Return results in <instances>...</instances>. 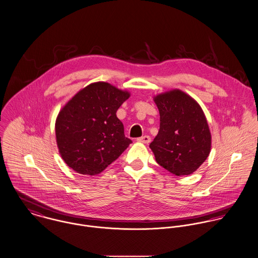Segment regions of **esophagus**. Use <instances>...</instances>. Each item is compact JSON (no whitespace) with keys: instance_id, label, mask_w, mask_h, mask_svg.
Masks as SVG:
<instances>
[{"instance_id":"34e87169","label":"esophagus","mask_w":258,"mask_h":258,"mask_svg":"<svg viewBox=\"0 0 258 258\" xmlns=\"http://www.w3.org/2000/svg\"><path fill=\"white\" fill-rule=\"evenodd\" d=\"M138 142H139V143L148 144V143H150V137H148V136H143L142 138H139V139H138Z\"/></svg>"}]
</instances>
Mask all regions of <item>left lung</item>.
<instances>
[{
  "label": "left lung",
  "mask_w": 258,
  "mask_h": 258,
  "mask_svg": "<svg viewBox=\"0 0 258 258\" xmlns=\"http://www.w3.org/2000/svg\"><path fill=\"white\" fill-rule=\"evenodd\" d=\"M160 127L150 143L156 162L177 176L190 175L208 158L212 147L209 124L198 102L179 89L153 97Z\"/></svg>",
  "instance_id": "obj_1"
}]
</instances>
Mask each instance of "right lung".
I'll return each mask as SVG.
<instances>
[{
    "label": "right lung",
    "instance_id": "right-lung-1",
    "mask_svg": "<svg viewBox=\"0 0 258 258\" xmlns=\"http://www.w3.org/2000/svg\"><path fill=\"white\" fill-rule=\"evenodd\" d=\"M131 96L107 82H95L77 92L55 120L58 151L64 162L83 175H98L127 148L123 124L115 115Z\"/></svg>",
    "mask_w": 258,
    "mask_h": 258
}]
</instances>
